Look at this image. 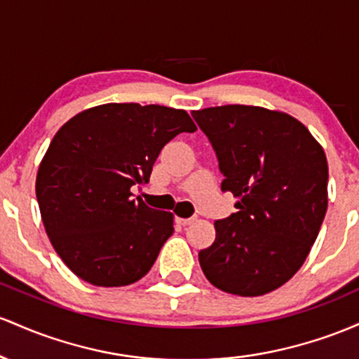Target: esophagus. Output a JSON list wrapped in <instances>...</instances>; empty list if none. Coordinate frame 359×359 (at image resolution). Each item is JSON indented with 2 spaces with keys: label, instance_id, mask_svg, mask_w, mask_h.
Returning <instances> with one entry per match:
<instances>
[{
  "label": "esophagus",
  "instance_id": "obj_1",
  "mask_svg": "<svg viewBox=\"0 0 359 359\" xmlns=\"http://www.w3.org/2000/svg\"><path fill=\"white\" fill-rule=\"evenodd\" d=\"M196 220V217H188V219H180V224L181 225H190Z\"/></svg>",
  "mask_w": 359,
  "mask_h": 359
}]
</instances>
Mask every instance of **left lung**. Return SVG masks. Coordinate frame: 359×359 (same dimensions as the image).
I'll return each instance as SVG.
<instances>
[{"label":"left lung","instance_id":"8db88e82","mask_svg":"<svg viewBox=\"0 0 359 359\" xmlns=\"http://www.w3.org/2000/svg\"><path fill=\"white\" fill-rule=\"evenodd\" d=\"M237 212L215 220L217 237L198 252L213 287L239 297L273 292L295 275L327 210L324 149L299 120L259 107L193 111Z\"/></svg>","mask_w":359,"mask_h":359}]
</instances>
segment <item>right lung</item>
I'll return each instance as SVG.
<instances>
[{
	"instance_id": "add662e5",
	"label": "right lung",
	"mask_w": 359,
	"mask_h": 359,
	"mask_svg": "<svg viewBox=\"0 0 359 359\" xmlns=\"http://www.w3.org/2000/svg\"><path fill=\"white\" fill-rule=\"evenodd\" d=\"M196 127L184 110L108 103L72 116L52 139L37 172L43 227L66 266L96 287L146 276L172 227V213L147 207L130 188L147 183L161 149Z\"/></svg>"
}]
</instances>
